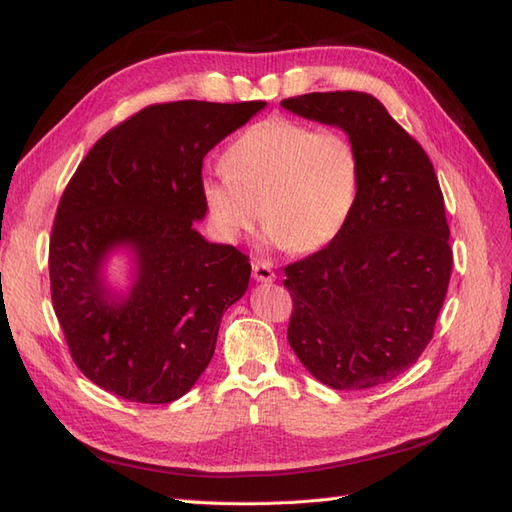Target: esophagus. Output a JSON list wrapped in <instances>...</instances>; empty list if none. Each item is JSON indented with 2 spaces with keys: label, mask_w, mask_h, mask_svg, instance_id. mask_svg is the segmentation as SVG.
<instances>
[{
  "label": "esophagus",
  "mask_w": 512,
  "mask_h": 512,
  "mask_svg": "<svg viewBox=\"0 0 512 512\" xmlns=\"http://www.w3.org/2000/svg\"><path fill=\"white\" fill-rule=\"evenodd\" d=\"M253 277L257 279V281H275V273H273V268H270V264H266V262H253Z\"/></svg>",
  "instance_id": "obj_1"
}]
</instances>
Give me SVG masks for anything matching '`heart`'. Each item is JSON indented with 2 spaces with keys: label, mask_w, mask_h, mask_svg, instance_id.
I'll list each match as a JSON object with an SVG mask.
<instances>
[{
  "label": "heart",
  "mask_w": 512,
  "mask_h": 512,
  "mask_svg": "<svg viewBox=\"0 0 512 512\" xmlns=\"http://www.w3.org/2000/svg\"><path fill=\"white\" fill-rule=\"evenodd\" d=\"M222 167L200 184L215 231L237 242L262 215L270 242L295 253L319 250L341 233L361 180L350 134L286 116L250 125L228 145Z\"/></svg>",
  "instance_id": "b5f03b06"
}]
</instances>
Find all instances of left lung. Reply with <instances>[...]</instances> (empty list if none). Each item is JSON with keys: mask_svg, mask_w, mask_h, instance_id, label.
I'll list each match as a JSON object with an SVG mask.
<instances>
[{"mask_svg": "<svg viewBox=\"0 0 512 512\" xmlns=\"http://www.w3.org/2000/svg\"><path fill=\"white\" fill-rule=\"evenodd\" d=\"M281 105L341 127L361 158L341 233L284 268L288 343L332 389L385 385L418 361L447 297L453 253L438 176L418 140L372 94L312 92Z\"/></svg>", "mask_w": 512, "mask_h": 512, "instance_id": "left-lung-1", "label": "left lung"}]
</instances>
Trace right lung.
<instances>
[{"instance_id": "obj_1", "label": "right lung", "mask_w": 512, "mask_h": 512, "mask_svg": "<svg viewBox=\"0 0 512 512\" xmlns=\"http://www.w3.org/2000/svg\"><path fill=\"white\" fill-rule=\"evenodd\" d=\"M264 101H176L110 129L65 187L50 235V292L72 361L123 400L165 405L211 363L222 314L248 288L235 246L195 231L206 215L202 160ZM135 253L130 295L112 296L102 264Z\"/></svg>"}]
</instances>
